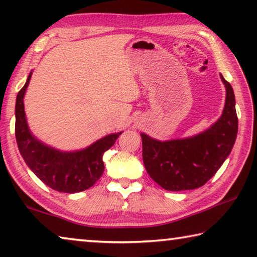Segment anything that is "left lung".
Here are the masks:
<instances>
[{
  "mask_svg": "<svg viewBox=\"0 0 257 257\" xmlns=\"http://www.w3.org/2000/svg\"><path fill=\"white\" fill-rule=\"evenodd\" d=\"M220 77L225 87L224 108L205 132L164 142L141 134L145 169L162 188H199L215 175L231 152L238 133L236 99L231 85L222 75Z\"/></svg>",
  "mask_w": 257,
  "mask_h": 257,
  "instance_id": "1",
  "label": "left lung"
}]
</instances>
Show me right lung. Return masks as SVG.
<instances>
[{
	"instance_id": "obj_1",
	"label": "right lung",
	"mask_w": 257,
	"mask_h": 257,
	"mask_svg": "<svg viewBox=\"0 0 257 257\" xmlns=\"http://www.w3.org/2000/svg\"><path fill=\"white\" fill-rule=\"evenodd\" d=\"M33 71L17 95L16 139L21 156L40 180L61 193H79L92 187L104 172L103 154L111 149L122 132L106 135L86 149L60 151L46 145L30 132L24 97Z\"/></svg>"
}]
</instances>
